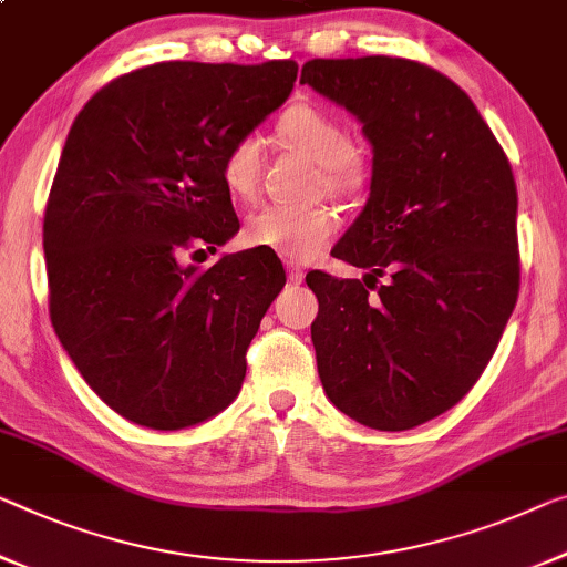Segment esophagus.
<instances>
[{"label":"esophagus","instance_id":"obj_1","mask_svg":"<svg viewBox=\"0 0 567 567\" xmlns=\"http://www.w3.org/2000/svg\"><path fill=\"white\" fill-rule=\"evenodd\" d=\"M302 277H306V272L298 265H287V280H290L292 285H300Z\"/></svg>","mask_w":567,"mask_h":567}]
</instances>
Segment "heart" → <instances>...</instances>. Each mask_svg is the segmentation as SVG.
Returning a JSON list of instances; mask_svg holds the SVG:
<instances>
[{
  "label": "heart",
  "mask_w": 567,
  "mask_h": 567,
  "mask_svg": "<svg viewBox=\"0 0 567 567\" xmlns=\"http://www.w3.org/2000/svg\"><path fill=\"white\" fill-rule=\"evenodd\" d=\"M282 137L292 147L306 152L320 165V190L333 198H351L364 190L369 181L367 159L353 150L351 132L336 114L316 104H295L280 120ZM265 142L249 132L236 137L221 157V181L234 198L249 200L257 196ZM338 218L331 208H280L267 206L249 216L244 239L251 247L267 249L277 257L308 261L331 241Z\"/></svg>",
  "instance_id": "1"
}]
</instances>
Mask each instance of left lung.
I'll list each match as a JSON object with an SVG mask.
<instances>
[{
  "mask_svg": "<svg viewBox=\"0 0 567 567\" xmlns=\"http://www.w3.org/2000/svg\"><path fill=\"white\" fill-rule=\"evenodd\" d=\"M300 83L343 106L374 155L367 206L331 251L364 280L306 277L318 377L351 420L412 430L468 394L517 302L509 159L466 91L422 63L316 58Z\"/></svg>",
  "mask_w": 567,
  "mask_h": 567,
  "instance_id": "left-lung-1",
  "label": "left lung"
}]
</instances>
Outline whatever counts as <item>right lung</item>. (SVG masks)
I'll use <instances>...</instances> for the list:
<instances>
[{"instance_id":"obj_1","label":"right lung","mask_w":567,"mask_h":567,"mask_svg":"<svg viewBox=\"0 0 567 567\" xmlns=\"http://www.w3.org/2000/svg\"><path fill=\"white\" fill-rule=\"evenodd\" d=\"M295 79L292 61L145 65L68 132L42 224L50 320L91 390L137 425H198L241 390L282 261L257 247L208 269L185 257L239 231L221 157Z\"/></svg>"}]
</instances>
